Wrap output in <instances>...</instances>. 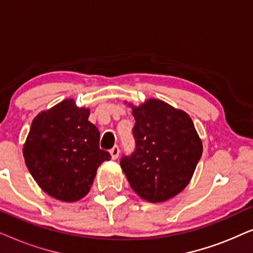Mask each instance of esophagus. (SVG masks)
<instances>
[{
    "mask_svg": "<svg viewBox=\"0 0 253 253\" xmlns=\"http://www.w3.org/2000/svg\"><path fill=\"white\" fill-rule=\"evenodd\" d=\"M109 153H110V155H112L113 160H116V159L119 158V155H120V148H119V146H117V145H115V146H114L112 150L109 151Z\"/></svg>",
    "mask_w": 253,
    "mask_h": 253,
    "instance_id": "1",
    "label": "esophagus"
}]
</instances>
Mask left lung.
Returning <instances> with one entry per match:
<instances>
[{
	"mask_svg": "<svg viewBox=\"0 0 253 253\" xmlns=\"http://www.w3.org/2000/svg\"><path fill=\"white\" fill-rule=\"evenodd\" d=\"M136 151L120 165L141 199L162 203L177 196L191 181L203 143L188 114L159 99L133 106Z\"/></svg>",
	"mask_w": 253,
	"mask_h": 253,
	"instance_id": "1",
	"label": "left lung"
}]
</instances>
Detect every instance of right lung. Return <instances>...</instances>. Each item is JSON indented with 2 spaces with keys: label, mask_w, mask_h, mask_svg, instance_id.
<instances>
[{
  "label": "right lung",
  "mask_w": 253,
  "mask_h": 253,
  "mask_svg": "<svg viewBox=\"0 0 253 253\" xmlns=\"http://www.w3.org/2000/svg\"><path fill=\"white\" fill-rule=\"evenodd\" d=\"M88 116L89 108L65 99L34 117L23 146L34 181L61 202L84 198L99 166L110 160L108 152L100 150L99 129Z\"/></svg>",
  "instance_id": "add662e5"
}]
</instances>
